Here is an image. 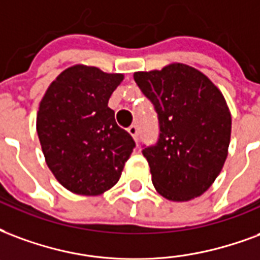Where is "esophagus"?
I'll use <instances>...</instances> for the list:
<instances>
[{
  "label": "esophagus",
  "mask_w": 260,
  "mask_h": 260,
  "mask_svg": "<svg viewBox=\"0 0 260 260\" xmlns=\"http://www.w3.org/2000/svg\"><path fill=\"white\" fill-rule=\"evenodd\" d=\"M128 132H129L131 136L138 142V135H139V128H138V125L134 124V125H131V126H128Z\"/></svg>",
  "instance_id": "34e87169"
}]
</instances>
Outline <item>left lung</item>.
<instances>
[{
	"mask_svg": "<svg viewBox=\"0 0 260 260\" xmlns=\"http://www.w3.org/2000/svg\"><path fill=\"white\" fill-rule=\"evenodd\" d=\"M154 106L158 138L143 145L151 182L171 201H187L209 189L228 157L232 117L208 77L186 64L134 74Z\"/></svg>",
	"mask_w": 260,
	"mask_h": 260,
	"instance_id": "obj_1",
	"label": "left lung"
}]
</instances>
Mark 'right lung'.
I'll return each instance as SVG.
<instances>
[{
	"label": "right lung",
	"mask_w": 260,
	"mask_h": 260,
	"mask_svg": "<svg viewBox=\"0 0 260 260\" xmlns=\"http://www.w3.org/2000/svg\"><path fill=\"white\" fill-rule=\"evenodd\" d=\"M122 74L73 66L52 82L40 103L37 134L47 165L61 186L81 196L111 189L135 149L107 106Z\"/></svg>",
	"instance_id": "right-lung-1"
}]
</instances>
